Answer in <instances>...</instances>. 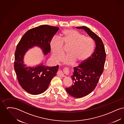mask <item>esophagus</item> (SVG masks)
Segmentation results:
<instances>
[{
    "instance_id": "34e87169",
    "label": "esophagus",
    "mask_w": 124,
    "mask_h": 124,
    "mask_svg": "<svg viewBox=\"0 0 124 124\" xmlns=\"http://www.w3.org/2000/svg\"><path fill=\"white\" fill-rule=\"evenodd\" d=\"M66 70L65 69V71H66ZM58 75L59 76H61L62 77H65V75L64 74V73H63V72L62 71H59L58 72Z\"/></svg>"
}]
</instances>
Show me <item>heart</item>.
I'll use <instances>...</instances> for the list:
<instances>
[{"mask_svg": "<svg viewBox=\"0 0 124 124\" xmlns=\"http://www.w3.org/2000/svg\"><path fill=\"white\" fill-rule=\"evenodd\" d=\"M59 39L60 40L55 37L53 38L49 46L53 58L59 60L64 55L63 45L71 46L68 51L69 54L62 60L65 65H71L75 62L78 64L82 63L91 56L94 49V40L75 30L63 31Z\"/></svg>", "mask_w": 124, "mask_h": 124, "instance_id": "1", "label": "heart"}]
</instances>
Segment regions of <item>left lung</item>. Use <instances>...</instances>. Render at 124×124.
I'll use <instances>...</instances> for the list:
<instances>
[{
    "instance_id": "left-lung-1",
    "label": "left lung",
    "mask_w": 124,
    "mask_h": 124,
    "mask_svg": "<svg viewBox=\"0 0 124 124\" xmlns=\"http://www.w3.org/2000/svg\"><path fill=\"white\" fill-rule=\"evenodd\" d=\"M84 30L95 42L94 52L81 64L73 68L71 76L73 84L66 88L71 96L80 98L90 94L96 87L104 70L106 54L103 43L100 38L86 26L76 27Z\"/></svg>"
}]
</instances>
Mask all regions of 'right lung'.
Here are the masks:
<instances>
[{"label":"right lung","mask_w":124,"mask_h":124,"mask_svg":"<svg viewBox=\"0 0 124 124\" xmlns=\"http://www.w3.org/2000/svg\"><path fill=\"white\" fill-rule=\"evenodd\" d=\"M59 27L42 25L28 30L22 37L15 53L14 69L20 86L31 94H39L46 90L53 77L57 75L59 65L49 67L40 64L36 66H26L24 56L28 50L40 48L45 55L50 53L51 39Z\"/></svg>","instance_id":"add662e5"}]
</instances>
